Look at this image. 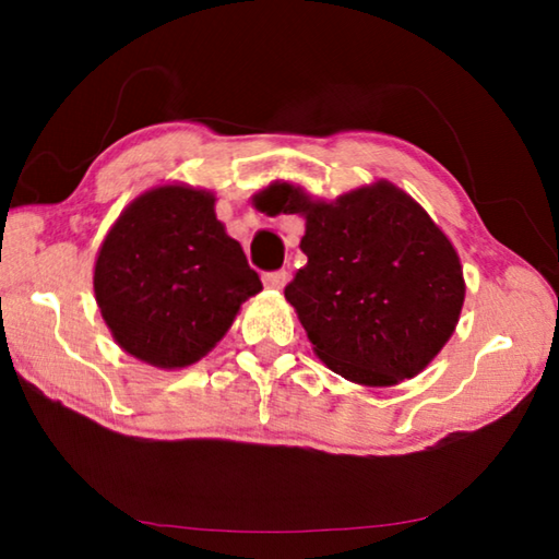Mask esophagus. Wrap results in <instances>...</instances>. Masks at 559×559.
<instances>
[{
    "label": "esophagus",
    "instance_id": "obj_1",
    "mask_svg": "<svg viewBox=\"0 0 559 559\" xmlns=\"http://www.w3.org/2000/svg\"><path fill=\"white\" fill-rule=\"evenodd\" d=\"M263 283H266V288H273V290H281L283 286L288 283V271H269L263 273Z\"/></svg>",
    "mask_w": 559,
    "mask_h": 559
}]
</instances>
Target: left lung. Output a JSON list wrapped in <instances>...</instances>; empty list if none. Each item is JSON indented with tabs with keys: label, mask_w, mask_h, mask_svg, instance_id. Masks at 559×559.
Masks as SVG:
<instances>
[{
	"label": "left lung",
	"mask_w": 559,
	"mask_h": 559,
	"mask_svg": "<svg viewBox=\"0 0 559 559\" xmlns=\"http://www.w3.org/2000/svg\"><path fill=\"white\" fill-rule=\"evenodd\" d=\"M259 204L306 216L308 263L286 286L316 355L349 382L386 386L421 372L463 306V271L429 214L390 182L335 204L273 185Z\"/></svg>",
	"instance_id": "left-lung-1"
}]
</instances>
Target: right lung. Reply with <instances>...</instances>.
<instances>
[{
    "instance_id": "1",
    "label": "right lung",
    "mask_w": 559,
    "mask_h": 559,
    "mask_svg": "<svg viewBox=\"0 0 559 559\" xmlns=\"http://www.w3.org/2000/svg\"><path fill=\"white\" fill-rule=\"evenodd\" d=\"M93 288L118 345L175 370L219 343L261 278L216 219L214 197L167 185L120 214L100 246Z\"/></svg>"
}]
</instances>
